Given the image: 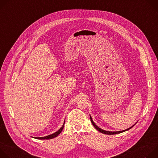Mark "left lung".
<instances>
[{
  "label": "left lung",
  "mask_w": 158,
  "mask_h": 158,
  "mask_svg": "<svg viewBox=\"0 0 158 158\" xmlns=\"http://www.w3.org/2000/svg\"><path fill=\"white\" fill-rule=\"evenodd\" d=\"M90 119H91V123H92V124H93V125L94 126V127L98 130V131H99V132H101V133H103V134H109V135H112V134H119V133H121V132H124V131H128L129 129H130L131 128H132L135 124H134L133 126H132L131 127H130L129 128H128V129H125V130H123V131H114V132H112V131H105V130H103V129H102L101 128H100V127H99L94 122H93V119H92V118H91V115H90Z\"/></svg>",
  "instance_id": "obj_1"
}]
</instances>
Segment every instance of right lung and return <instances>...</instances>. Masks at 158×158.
Instances as JSON below:
<instances>
[{
  "label": "right lung",
  "instance_id": "add662e5",
  "mask_svg": "<svg viewBox=\"0 0 158 158\" xmlns=\"http://www.w3.org/2000/svg\"><path fill=\"white\" fill-rule=\"evenodd\" d=\"M64 124H65V121L64 122V124L62 125V126L57 131H56V132L52 134H50V135H48V136H44V137H40V138H35V139H52V138H54L56 137H57L58 135L62 132L63 128H64Z\"/></svg>",
  "mask_w": 158,
  "mask_h": 158
}]
</instances>
